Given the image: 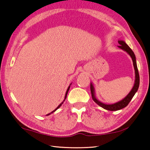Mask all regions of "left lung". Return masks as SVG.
Wrapping results in <instances>:
<instances>
[{
    "mask_svg": "<svg viewBox=\"0 0 150 150\" xmlns=\"http://www.w3.org/2000/svg\"><path fill=\"white\" fill-rule=\"evenodd\" d=\"M118 43L120 45L118 46L119 48H120L121 49L124 50L127 52L130 55V56L132 58L133 60V66H134V69H135V84H134V86L132 88V90L131 91V92L127 94V96L126 98L118 102L117 103H115L114 104H104L102 102H100V101L98 100L95 96H94V88L93 84H91V95H92L93 100L98 105H100V107H102L103 109H105L106 110H109V111H117V110H120L124 108L125 107H126L129 103L130 102V101L131 99L133 98V97L135 95V94L138 90L139 87V83H140V77H139V71L138 69H137V62H136V57L135 56V54L133 52V50L129 48V46H128L126 42L123 41H118Z\"/></svg>",
    "mask_w": 150,
    "mask_h": 150,
    "instance_id": "left-lung-1",
    "label": "left lung"
}]
</instances>
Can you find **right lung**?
Returning a JSON list of instances; mask_svg holds the SVG:
<instances>
[{"label": "right lung", "mask_w": 150, "mask_h": 150, "mask_svg": "<svg viewBox=\"0 0 150 150\" xmlns=\"http://www.w3.org/2000/svg\"><path fill=\"white\" fill-rule=\"evenodd\" d=\"M69 88H70V86L69 87V88H68V89H67V92H66V94H65V100H63V102H64V101H65V99H66V98H67V93H68V92H69ZM63 102H62V103H60V104L59 105H58V107H57V108L56 109H55V110H54V111H52V112H54V111H56V110L58 109V108H60V107H61V105H62V104H63ZM50 114H48L47 115H49Z\"/></svg>", "instance_id": "obj_1"}]
</instances>
